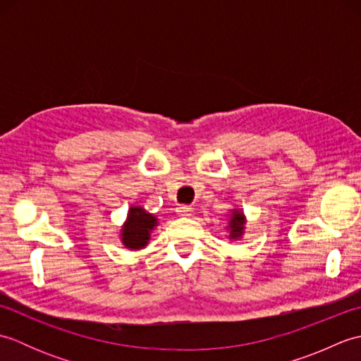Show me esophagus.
Masks as SVG:
<instances>
[{"label": "esophagus", "mask_w": 361, "mask_h": 361, "mask_svg": "<svg viewBox=\"0 0 361 361\" xmlns=\"http://www.w3.org/2000/svg\"><path fill=\"white\" fill-rule=\"evenodd\" d=\"M176 212H178V216H181V217H189V216H192V208L186 204H181L176 208Z\"/></svg>", "instance_id": "esophagus-1"}]
</instances>
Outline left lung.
Instances as JSON below:
<instances>
[{
	"label": "left lung",
	"mask_w": 361,
	"mask_h": 361,
	"mask_svg": "<svg viewBox=\"0 0 361 361\" xmlns=\"http://www.w3.org/2000/svg\"><path fill=\"white\" fill-rule=\"evenodd\" d=\"M228 224L225 229L228 231L229 240H240L245 234V226H247V217L245 212L240 208L229 209V214H226Z\"/></svg>",
	"instance_id": "1"
}]
</instances>
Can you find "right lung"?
<instances>
[{"mask_svg":"<svg viewBox=\"0 0 361 361\" xmlns=\"http://www.w3.org/2000/svg\"><path fill=\"white\" fill-rule=\"evenodd\" d=\"M159 225L158 219L145 211L142 206L132 204L128 208L127 219L121 226V243L130 251H140L147 247L153 229Z\"/></svg>","mask_w":361,"mask_h":361,"instance_id":"1","label":"right lung"}]
</instances>
